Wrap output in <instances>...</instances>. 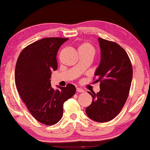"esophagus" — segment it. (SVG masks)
Returning <instances> with one entry per match:
<instances>
[{"instance_id": "obj_1", "label": "esophagus", "mask_w": 150, "mask_h": 150, "mask_svg": "<svg viewBox=\"0 0 150 150\" xmlns=\"http://www.w3.org/2000/svg\"><path fill=\"white\" fill-rule=\"evenodd\" d=\"M76 91L79 92V93H83V92H84V90L81 89V88H76Z\"/></svg>"}]
</instances>
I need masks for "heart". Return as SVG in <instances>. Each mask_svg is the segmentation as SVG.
Instances as JSON below:
<instances>
[{
	"label": "heart",
	"mask_w": 150,
	"mask_h": 150,
	"mask_svg": "<svg viewBox=\"0 0 150 150\" xmlns=\"http://www.w3.org/2000/svg\"><path fill=\"white\" fill-rule=\"evenodd\" d=\"M79 52H87L91 53L93 54L95 53V49H94L93 46L88 42L83 43V44H81L79 47Z\"/></svg>",
	"instance_id": "obj_1"
}]
</instances>
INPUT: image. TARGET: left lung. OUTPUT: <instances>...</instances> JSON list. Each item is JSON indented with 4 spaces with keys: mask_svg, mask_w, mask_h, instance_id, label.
I'll return each mask as SVG.
<instances>
[{
    "mask_svg": "<svg viewBox=\"0 0 150 150\" xmlns=\"http://www.w3.org/2000/svg\"><path fill=\"white\" fill-rule=\"evenodd\" d=\"M101 59L95 72L100 91L89 92L92 102L86 113L97 122H109L120 113L126 103L132 79V67L128 54L115 42L98 38Z\"/></svg>",
    "mask_w": 150,
    "mask_h": 150,
    "instance_id": "obj_1",
    "label": "left lung"
}]
</instances>
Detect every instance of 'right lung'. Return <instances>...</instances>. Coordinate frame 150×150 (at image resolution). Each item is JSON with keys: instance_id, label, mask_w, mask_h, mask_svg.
Returning <instances> with one entry per match:
<instances>
[{"instance_id": "right-lung-1", "label": "right lung", "mask_w": 150, "mask_h": 150, "mask_svg": "<svg viewBox=\"0 0 150 150\" xmlns=\"http://www.w3.org/2000/svg\"><path fill=\"white\" fill-rule=\"evenodd\" d=\"M68 38H48L24 48L18 57L15 82L22 101L37 120L47 126L56 124L63 116V103L76 93L71 84L51 87L52 70H57V54Z\"/></svg>"}]
</instances>
